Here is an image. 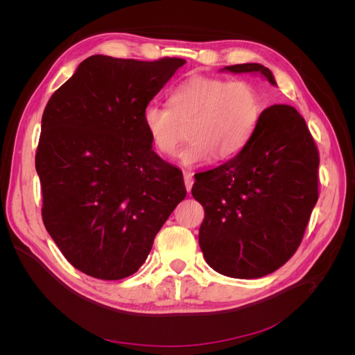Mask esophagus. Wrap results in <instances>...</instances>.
Listing matches in <instances>:
<instances>
[{"mask_svg": "<svg viewBox=\"0 0 355 355\" xmlns=\"http://www.w3.org/2000/svg\"><path fill=\"white\" fill-rule=\"evenodd\" d=\"M184 182H185V187H187V191L191 192L192 189V184H194V178H192V173L188 170H184Z\"/></svg>", "mask_w": 355, "mask_h": 355, "instance_id": "esophagus-1", "label": "esophagus"}]
</instances>
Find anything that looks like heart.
Masks as SVG:
<instances>
[{"mask_svg": "<svg viewBox=\"0 0 355 355\" xmlns=\"http://www.w3.org/2000/svg\"><path fill=\"white\" fill-rule=\"evenodd\" d=\"M170 108L148 103L142 124L157 151L173 155L188 124L191 141L179 153L180 163L201 166L214 157L237 155L250 141L261 120L262 101L245 80L196 75L171 92Z\"/></svg>", "mask_w": 355, "mask_h": 355, "instance_id": "1", "label": "heart"}]
</instances>
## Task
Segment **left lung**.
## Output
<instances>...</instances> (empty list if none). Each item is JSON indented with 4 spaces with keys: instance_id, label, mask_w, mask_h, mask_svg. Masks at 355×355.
Here are the masks:
<instances>
[{
    "instance_id": "left-lung-1",
    "label": "left lung",
    "mask_w": 355,
    "mask_h": 355,
    "mask_svg": "<svg viewBox=\"0 0 355 355\" xmlns=\"http://www.w3.org/2000/svg\"><path fill=\"white\" fill-rule=\"evenodd\" d=\"M222 71L261 73L277 85L261 63ZM318 164L304 116L290 105H272L237 155L196 175L191 192L204 207L198 243L214 271L259 278L293 256L318 200Z\"/></svg>"
}]
</instances>
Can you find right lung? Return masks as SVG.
I'll list each match as a JSON object with an SVG mask.
<instances>
[{"label":"right lung","mask_w":355,"mask_h":355,"mask_svg":"<svg viewBox=\"0 0 355 355\" xmlns=\"http://www.w3.org/2000/svg\"><path fill=\"white\" fill-rule=\"evenodd\" d=\"M185 63L94 55L51 94L35 155L42 222L84 274H135L187 197L182 171L153 151L142 124L145 106Z\"/></svg>","instance_id":"add662e5"}]
</instances>
